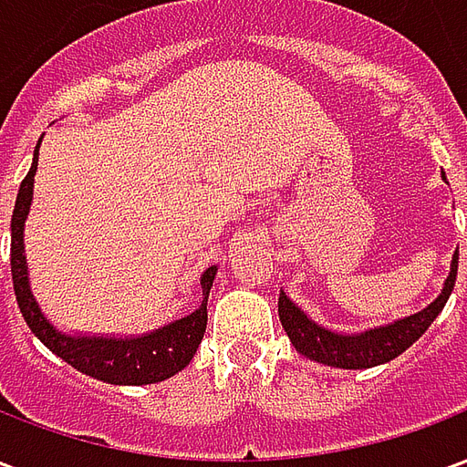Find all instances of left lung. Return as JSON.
<instances>
[{
	"mask_svg": "<svg viewBox=\"0 0 467 467\" xmlns=\"http://www.w3.org/2000/svg\"><path fill=\"white\" fill-rule=\"evenodd\" d=\"M442 180H445V172H442ZM455 275H458V253L452 254L451 273L442 283L441 295L428 307H422L420 313L400 317L395 323L370 327L362 333H337V330L315 323L303 307H297L287 297L285 290H280L277 313H280L285 333L300 355L320 362V365H327V368L365 370V368H375V365L395 360L431 327V323L441 315L448 297H451L452 287H455Z\"/></svg>",
	"mask_w": 467,
	"mask_h": 467,
	"instance_id": "left-lung-1",
	"label": "left lung"
}]
</instances>
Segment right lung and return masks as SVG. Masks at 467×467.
I'll return each mask as SVG.
<instances>
[{"instance_id":"obj_1","label":"right lung","mask_w":467,"mask_h":467,"mask_svg":"<svg viewBox=\"0 0 467 467\" xmlns=\"http://www.w3.org/2000/svg\"><path fill=\"white\" fill-rule=\"evenodd\" d=\"M39 144L32 157V167L19 184L15 214H12V283H15L16 305L22 310V317L39 343H45V348L55 352L57 358H62L75 370L85 372L89 378L109 385H152L172 378L190 365L202 343L204 327H207V297L213 290L217 265L207 267L200 275V287H202L200 307L187 317L172 320L157 330L144 335H82L59 330L42 313V305L36 303L25 254V223L35 194Z\"/></svg>"}]
</instances>
